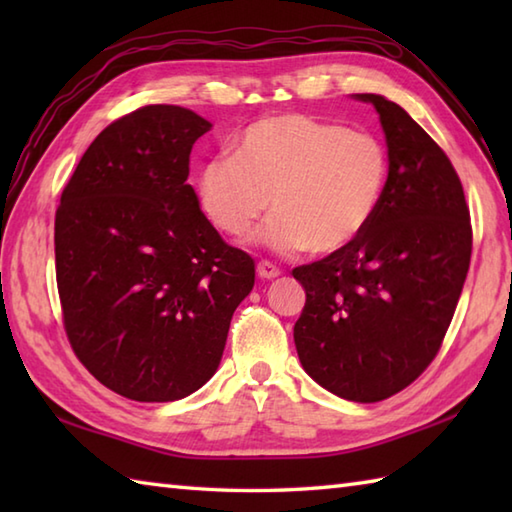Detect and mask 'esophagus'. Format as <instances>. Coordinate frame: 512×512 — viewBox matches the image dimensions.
Listing matches in <instances>:
<instances>
[{"mask_svg": "<svg viewBox=\"0 0 512 512\" xmlns=\"http://www.w3.org/2000/svg\"><path fill=\"white\" fill-rule=\"evenodd\" d=\"M257 275L262 279H275V277L281 275V270L273 262H266V259H264V262L257 264Z\"/></svg>", "mask_w": 512, "mask_h": 512, "instance_id": "34e87169", "label": "esophagus"}]
</instances>
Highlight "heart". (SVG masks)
Returning <instances> with one entry per match:
<instances>
[{
  "label": "heart",
  "mask_w": 512,
  "mask_h": 512,
  "mask_svg": "<svg viewBox=\"0 0 512 512\" xmlns=\"http://www.w3.org/2000/svg\"><path fill=\"white\" fill-rule=\"evenodd\" d=\"M387 176V149L376 136L284 114L246 127L235 156L202 165L195 189L217 231L242 239L273 206L264 228L268 246L332 255L374 222Z\"/></svg>",
  "instance_id": "obj_1"
}]
</instances>
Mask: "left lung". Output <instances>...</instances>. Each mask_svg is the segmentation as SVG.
<instances>
[{
	"label": "left lung",
	"instance_id": "left-lung-1",
	"mask_svg": "<svg viewBox=\"0 0 512 512\" xmlns=\"http://www.w3.org/2000/svg\"><path fill=\"white\" fill-rule=\"evenodd\" d=\"M389 158L383 204L339 253L292 270L306 290L295 345L306 374L339 398L378 402L436 358L471 264V215L447 154L380 94Z\"/></svg>",
	"mask_w": 512,
	"mask_h": 512
}]
</instances>
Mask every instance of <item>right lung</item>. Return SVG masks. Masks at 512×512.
I'll list each match as a JSON object with an SVG mask.
<instances>
[{"label": "right lung", "instance_id": "obj_1", "mask_svg": "<svg viewBox=\"0 0 512 512\" xmlns=\"http://www.w3.org/2000/svg\"><path fill=\"white\" fill-rule=\"evenodd\" d=\"M213 125L147 105L94 138L61 193L54 259L63 325L79 361L116 394L171 402L222 361L255 262L200 211L193 143Z\"/></svg>", "mask_w": 512, "mask_h": 512}]
</instances>
